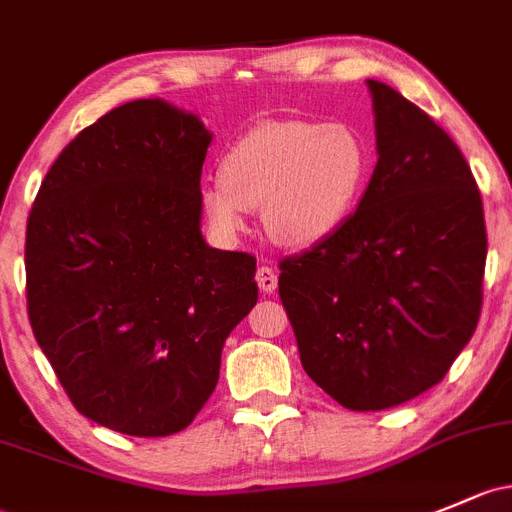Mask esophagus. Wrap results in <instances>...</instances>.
<instances>
[{
	"instance_id": "obj_1",
	"label": "esophagus",
	"mask_w": 512,
	"mask_h": 512,
	"mask_svg": "<svg viewBox=\"0 0 512 512\" xmlns=\"http://www.w3.org/2000/svg\"><path fill=\"white\" fill-rule=\"evenodd\" d=\"M255 277H257V284H260V289L265 294H272L274 289H277V272H274L272 267L262 265L260 270H257Z\"/></svg>"
}]
</instances>
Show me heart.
Instances as JSON below:
<instances>
[{
  "label": "heart",
  "mask_w": 512,
  "mask_h": 512,
  "mask_svg": "<svg viewBox=\"0 0 512 512\" xmlns=\"http://www.w3.org/2000/svg\"><path fill=\"white\" fill-rule=\"evenodd\" d=\"M370 154L346 122H265L220 159V181L201 188V211L215 238L247 233V211L262 208L267 235L304 250L331 238L353 213Z\"/></svg>",
  "instance_id": "b5f03b06"
}]
</instances>
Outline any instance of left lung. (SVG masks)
Here are the masks:
<instances>
[{
    "label": "left lung",
    "mask_w": 512,
    "mask_h": 512,
    "mask_svg": "<svg viewBox=\"0 0 512 512\" xmlns=\"http://www.w3.org/2000/svg\"><path fill=\"white\" fill-rule=\"evenodd\" d=\"M375 164L355 213L279 262V297L306 375L338 405L375 412L449 373L481 316L486 220L454 139L368 80Z\"/></svg>",
    "instance_id": "obj_1"
}]
</instances>
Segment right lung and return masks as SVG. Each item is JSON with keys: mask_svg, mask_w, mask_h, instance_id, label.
<instances>
[{"mask_svg": "<svg viewBox=\"0 0 512 512\" xmlns=\"http://www.w3.org/2000/svg\"><path fill=\"white\" fill-rule=\"evenodd\" d=\"M201 117L132 100L48 169L26 225V299L75 410L129 437L193 422L225 338L257 304L255 257L201 233Z\"/></svg>", "mask_w": 512, "mask_h": 512, "instance_id": "obj_1", "label": "right lung"}]
</instances>
